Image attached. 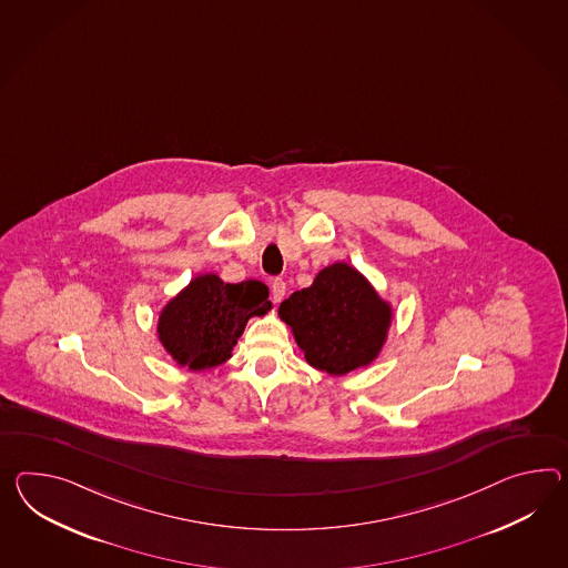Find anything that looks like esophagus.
I'll return each instance as SVG.
<instances>
[{
  "label": "esophagus",
  "mask_w": 568,
  "mask_h": 568,
  "mask_svg": "<svg viewBox=\"0 0 568 568\" xmlns=\"http://www.w3.org/2000/svg\"><path fill=\"white\" fill-rule=\"evenodd\" d=\"M271 290H273V302L278 304V302L285 297L287 285H285V281H283V278H273V283H271Z\"/></svg>",
  "instance_id": "obj_1"
}]
</instances>
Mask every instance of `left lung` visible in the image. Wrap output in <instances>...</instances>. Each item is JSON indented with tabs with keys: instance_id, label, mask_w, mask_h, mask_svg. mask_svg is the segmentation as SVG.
Returning <instances> with one entry per match:
<instances>
[{
	"instance_id": "1",
	"label": "left lung",
	"mask_w": 568,
	"mask_h": 568,
	"mask_svg": "<svg viewBox=\"0 0 568 568\" xmlns=\"http://www.w3.org/2000/svg\"><path fill=\"white\" fill-rule=\"evenodd\" d=\"M312 367L345 375L374 363L386 343L392 305L351 264L322 268L314 283L278 305Z\"/></svg>"
}]
</instances>
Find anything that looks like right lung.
<instances>
[{"mask_svg":"<svg viewBox=\"0 0 568 568\" xmlns=\"http://www.w3.org/2000/svg\"><path fill=\"white\" fill-rule=\"evenodd\" d=\"M271 307L261 281L225 283L215 273L199 275L160 312L158 338L181 367L211 369L232 357L246 322Z\"/></svg>","mask_w":568,"mask_h":568,"instance_id":"add662e5","label":"right lung"}]
</instances>
